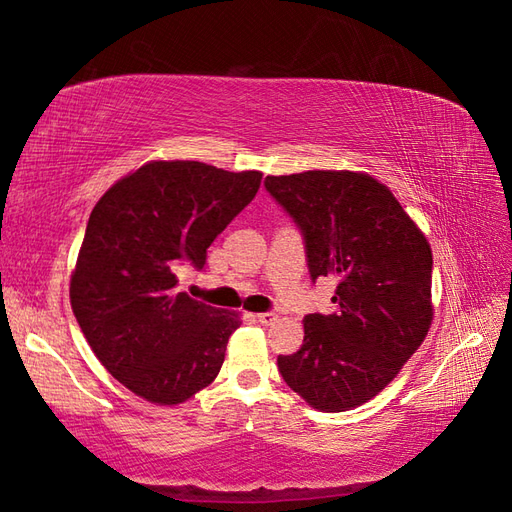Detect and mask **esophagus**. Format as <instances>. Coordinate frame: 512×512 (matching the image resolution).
I'll use <instances>...</instances> for the list:
<instances>
[{
    "label": "esophagus",
    "instance_id": "1",
    "mask_svg": "<svg viewBox=\"0 0 512 512\" xmlns=\"http://www.w3.org/2000/svg\"><path fill=\"white\" fill-rule=\"evenodd\" d=\"M277 318H279V316L272 314V312H261V314H257V320H259L261 325H272Z\"/></svg>",
    "mask_w": 512,
    "mask_h": 512
}]
</instances>
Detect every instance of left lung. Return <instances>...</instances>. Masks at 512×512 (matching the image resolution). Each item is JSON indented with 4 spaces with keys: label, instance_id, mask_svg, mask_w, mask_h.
<instances>
[{
    "label": "left lung",
    "instance_id": "8db88e82",
    "mask_svg": "<svg viewBox=\"0 0 512 512\" xmlns=\"http://www.w3.org/2000/svg\"><path fill=\"white\" fill-rule=\"evenodd\" d=\"M266 189L299 224L312 279H340L336 312L303 318L301 349L279 355V371L314 410L358 408L397 377L430 331V242L371 174L307 170L266 176Z\"/></svg>",
    "mask_w": 512,
    "mask_h": 512
}]
</instances>
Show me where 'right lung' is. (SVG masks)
I'll return each instance as SVG.
<instances>
[{
  "label": "right lung",
  "instance_id": "add662e5",
  "mask_svg": "<svg viewBox=\"0 0 512 512\" xmlns=\"http://www.w3.org/2000/svg\"><path fill=\"white\" fill-rule=\"evenodd\" d=\"M261 172L200 161H148L93 207L69 299L95 358L157 406H176L218 377L240 312L178 292V270L251 202Z\"/></svg>",
  "mask_w": 512,
  "mask_h": 512
}]
</instances>
